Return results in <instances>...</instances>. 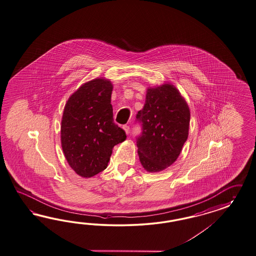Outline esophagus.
Listing matches in <instances>:
<instances>
[{
    "label": "esophagus",
    "instance_id": "obj_1",
    "mask_svg": "<svg viewBox=\"0 0 256 256\" xmlns=\"http://www.w3.org/2000/svg\"><path fill=\"white\" fill-rule=\"evenodd\" d=\"M123 128H124V132H126V134H128V133L130 132V126H128V124H126V126H123Z\"/></svg>",
    "mask_w": 256,
    "mask_h": 256
}]
</instances>
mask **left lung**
I'll list each match as a JSON object with an SVG mask.
<instances>
[{
  "label": "left lung",
  "instance_id": "8db88e82",
  "mask_svg": "<svg viewBox=\"0 0 256 256\" xmlns=\"http://www.w3.org/2000/svg\"><path fill=\"white\" fill-rule=\"evenodd\" d=\"M137 119L142 126L137 146L144 170L158 172L172 166L186 142L190 124V109L180 91L168 83L149 86Z\"/></svg>",
  "mask_w": 256,
  "mask_h": 256
}]
</instances>
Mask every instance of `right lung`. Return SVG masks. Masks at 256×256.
I'll return each mask as SVG.
<instances>
[{
	"instance_id": "right-lung-1",
	"label": "right lung",
	"mask_w": 256,
	"mask_h": 256,
	"mask_svg": "<svg viewBox=\"0 0 256 256\" xmlns=\"http://www.w3.org/2000/svg\"><path fill=\"white\" fill-rule=\"evenodd\" d=\"M109 79L84 83L68 98L63 110L60 140L70 166L79 176L90 178L104 170L114 146L126 136L114 122Z\"/></svg>"
}]
</instances>
